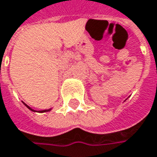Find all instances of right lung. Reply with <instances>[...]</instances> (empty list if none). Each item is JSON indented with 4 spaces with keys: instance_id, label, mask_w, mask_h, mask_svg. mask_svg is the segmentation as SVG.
Masks as SVG:
<instances>
[{
    "instance_id": "right-lung-1",
    "label": "right lung",
    "mask_w": 157,
    "mask_h": 157,
    "mask_svg": "<svg viewBox=\"0 0 157 157\" xmlns=\"http://www.w3.org/2000/svg\"><path fill=\"white\" fill-rule=\"evenodd\" d=\"M23 103H24V102H23ZM24 104H25V103H24ZM25 106H26V107L29 108V109L30 110H32V111H36V110L32 109H31V108H30V107H29V106H28L27 104H25ZM50 110H51V109H44V110H40V111H38V112H47V111H50Z\"/></svg>"
}]
</instances>
